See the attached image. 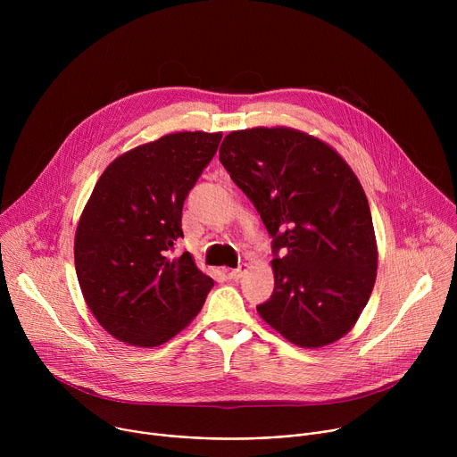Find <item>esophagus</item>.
<instances>
[{
    "instance_id": "esophagus-1",
    "label": "esophagus",
    "mask_w": 457,
    "mask_h": 457,
    "mask_svg": "<svg viewBox=\"0 0 457 457\" xmlns=\"http://www.w3.org/2000/svg\"><path fill=\"white\" fill-rule=\"evenodd\" d=\"M244 273H245V270L244 268H237V270H226V275H228V278L229 280H240L242 277H244Z\"/></svg>"
}]
</instances>
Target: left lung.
I'll return each instance as SVG.
<instances>
[{"label":"left lung","mask_w":457,"mask_h":457,"mask_svg":"<svg viewBox=\"0 0 457 457\" xmlns=\"http://www.w3.org/2000/svg\"><path fill=\"white\" fill-rule=\"evenodd\" d=\"M219 157L273 237L275 291L258 314L298 347L344 338L378 270L370 208L351 166L331 145L287 126L235 129Z\"/></svg>","instance_id":"1"}]
</instances>
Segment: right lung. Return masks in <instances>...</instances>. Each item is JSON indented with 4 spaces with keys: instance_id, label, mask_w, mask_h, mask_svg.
I'll return each mask as SVG.
<instances>
[{
    "instance_id": "add662e5",
    "label": "right lung",
    "mask_w": 457,
    "mask_h": 457,
    "mask_svg": "<svg viewBox=\"0 0 457 457\" xmlns=\"http://www.w3.org/2000/svg\"><path fill=\"white\" fill-rule=\"evenodd\" d=\"M222 132H177L113 159L99 177L74 238L83 298L119 342L157 347L203 309L213 278L186 251L182 204L213 159Z\"/></svg>"
}]
</instances>
